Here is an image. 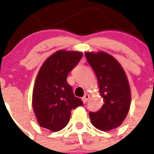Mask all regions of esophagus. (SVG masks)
Segmentation results:
<instances>
[{"instance_id":"34e87169","label":"esophagus","mask_w":154,"mask_h":154,"mask_svg":"<svg viewBox=\"0 0 154 154\" xmlns=\"http://www.w3.org/2000/svg\"><path fill=\"white\" fill-rule=\"evenodd\" d=\"M89 94H85L84 97H82V101H83V102H84V103H86L87 101L89 100Z\"/></svg>"}]
</instances>
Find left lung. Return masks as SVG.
I'll list each match as a JSON object with an SVG mask.
<instances>
[{
    "label": "left lung",
    "instance_id": "1",
    "mask_svg": "<svg viewBox=\"0 0 154 154\" xmlns=\"http://www.w3.org/2000/svg\"><path fill=\"white\" fill-rule=\"evenodd\" d=\"M85 55L97 77L104 101L98 111L89 112V117L97 129L109 131L121 125L128 114L131 100L129 82L121 65L109 54L99 52Z\"/></svg>",
    "mask_w": 154,
    "mask_h": 154
}]
</instances>
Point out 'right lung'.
<instances>
[{
	"label": "right lung",
	"instance_id": "right-lung-1",
	"mask_svg": "<svg viewBox=\"0 0 154 154\" xmlns=\"http://www.w3.org/2000/svg\"><path fill=\"white\" fill-rule=\"evenodd\" d=\"M82 57L80 52L59 50L43 63L32 91V108L40 126L57 132L69 122L71 110L83 105L67 76Z\"/></svg>",
	"mask_w": 154,
	"mask_h": 154
}]
</instances>
